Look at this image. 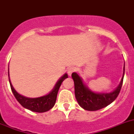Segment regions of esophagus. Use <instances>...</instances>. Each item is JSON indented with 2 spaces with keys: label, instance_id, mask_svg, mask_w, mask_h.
Segmentation results:
<instances>
[{
  "label": "esophagus",
  "instance_id": "1",
  "mask_svg": "<svg viewBox=\"0 0 134 134\" xmlns=\"http://www.w3.org/2000/svg\"><path fill=\"white\" fill-rule=\"evenodd\" d=\"M74 71H75V68H74V67H70V68H68V70H67V72H68V75L70 76L72 73L73 72H74Z\"/></svg>",
  "mask_w": 134,
  "mask_h": 134
}]
</instances>
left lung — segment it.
I'll return each mask as SVG.
<instances>
[{
	"mask_svg": "<svg viewBox=\"0 0 134 134\" xmlns=\"http://www.w3.org/2000/svg\"><path fill=\"white\" fill-rule=\"evenodd\" d=\"M125 72V64L124 73L120 83L118 87L110 93H95L91 91L84 82L78 73L73 72L72 78L74 82V93L78 103L82 108L87 111H94L107 107L113 103L118 97L123 84V79Z\"/></svg>",
	"mask_w": 134,
	"mask_h": 134,
	"instance_id": "obj_1",
	"label": "left lung"
}]
</instances>
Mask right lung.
I'll return each instance as SVG.
<instances>
[{
	"label": "right lung",
	"mask_w": 134,
	"mask_h": 134,
	"mask_svg": "<svg viewBox=\"0 0 134 134\" xmlns=\"http://www.w3.org/2000/svg\"><path fill=\"white\" fill-rule=\"evenodd\" d=\"M8 74H9V82H10L12 92L13 93L16 100H18V102L25 109L34 111V112H37V113L46 112L54 107L55 103V101H56L57 94H58L59 88H60L62 82L68 78V74L65 73L57 81L54 88L48 94L42 96V97H40L29 98L21 95L16 92V90L14 88V87L12 85L11 82H10V77H9V69L8 70Z\"/></svg>",
	"instance_id": "1"
}]
</instances>
